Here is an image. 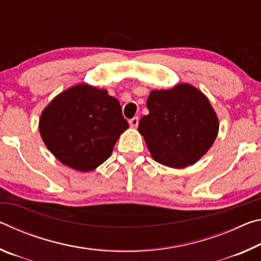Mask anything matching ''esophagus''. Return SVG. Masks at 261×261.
Listing matches in <instances>:
<instances>
[{
	"label": "esophagus",
	"mask_w": 261,
	"mask_h": 261,
	"mask_svg": "<svg viewBox=\"0 0 261 261\" xmlns=\"http://www.w3.org/2000/svg\"><path fill=\"white\" fill-rule=\"evenodd\" d=\"M129 123H130V125L132 126V127H137L138 126V123H139V118L138 117H134V118H131V120L129 121Z\"/></svg>",
	"instance_id": "1"
}]
</instances>
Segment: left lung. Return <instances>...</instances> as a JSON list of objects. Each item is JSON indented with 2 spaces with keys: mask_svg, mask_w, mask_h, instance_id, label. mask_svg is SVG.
Masks as SVG:
<instances>
[{
  "mask_svg": "<svg viewBox=\"0 0 261 261\" xmlns=\"http://www.w3.org/2000/svg\"><path fill=\"white\" fill-rule=\"evenodd\" d=\"M149 114L138 130L156 162L171 168L196 163L218 136L219 122L206 96L189 84L152 91Z\"/></svg>",
  "mask_w": 261,
  "mask_h": 261,
  "instance_id": "8db88e82",
  "label": "left lung"
}]
</instances>
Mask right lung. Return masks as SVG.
Segmentation results:
<instances>
[{
  "label": "right lung",
  "instance_id": "1",
  "mask_svg": "<svg viewBox=\"0 0 261 261\" xmlns=\"http://www.w3.org/2000/svg\"><path fill=\"white\" fill-rule=\"evenodd\" d=\"M129 124L117 99L81 84L57 95L42 112L39 130L48 149L79 171H90L110 156Z\"/></svg>",
  "mask_w": 261,
  "mask_h": 261
}]
</instances>
